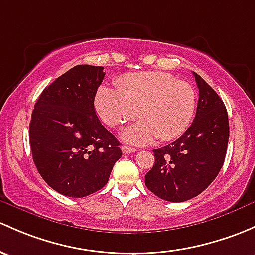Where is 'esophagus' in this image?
<instances>
[{
    "instance_id": "esophagus-1",
    "label": "esophagus",
    "mask_w": 255,
    "mask_h": 255,
    "mask_svg": "<svg viewBox=\"0 0 255 255\" xmlns=\"http://www.w3.org/2000/svg\"><path fill=\"white\" fill-rule=\"evenodd\" d=\"M136 149L130 148V146H122V152L123 154H132V152H135Z\"/></svg>"
}]
</instances>
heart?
<instances>
[{"label":"heart","mask_w":255,"mask_h":255,"mask_svg":"<svg viewBox=\"0 0 255 255\" xmlns=\"http://www.w3.org/2000/svg\"><path fill=\"white\" fill-rule=\"evenodd\" d=\"M99 117L110 127H119L141 117L123 132L133 144L159 138L170 141L183 134L195 114L197 98L191 84L163 72L127 74L120 88L103 85L94 100Z\"/></svg>","instance_id":"heart-1"}]
</instances>
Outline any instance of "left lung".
<instances>
[{"label":"left lung","instance_id":"1","mask_svg":"<svg viewBox=\"0 0 255 255\" xmlns=\"http://www.w3.org/2000/svg\"><path fill=\"white\" fill-rule=\"evenodd\" d=\"M199 89L197 114L191 127L177 140L152 150L155 162L145 186L163 200L184 202L199 195L224 165L230 126L226 107L215 90L193 72Z\"/></svg>","mask_w":255,"mask_h":255}]
</instances>
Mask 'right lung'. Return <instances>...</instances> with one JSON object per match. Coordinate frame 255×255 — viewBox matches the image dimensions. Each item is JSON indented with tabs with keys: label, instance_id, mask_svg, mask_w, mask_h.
<instances>
[{
	"label": "right lung",
	"instance_id": "right-lung-1",
	"mask_svg": "<svg viewBox=\"0 0 255 255\" xmlns=\"http://www.w3.org/2000/svg\"><path fill=\"white\" fill-rule=\"evenodd\" d=\"M104 67L78 64L45 88L29 125L31 154L52 189L83 198L103 188L122 156L120 141L94 109Z\"/></svg>",
	"mask_w": 255,
	"mask_h": 255
}]
</instances>
